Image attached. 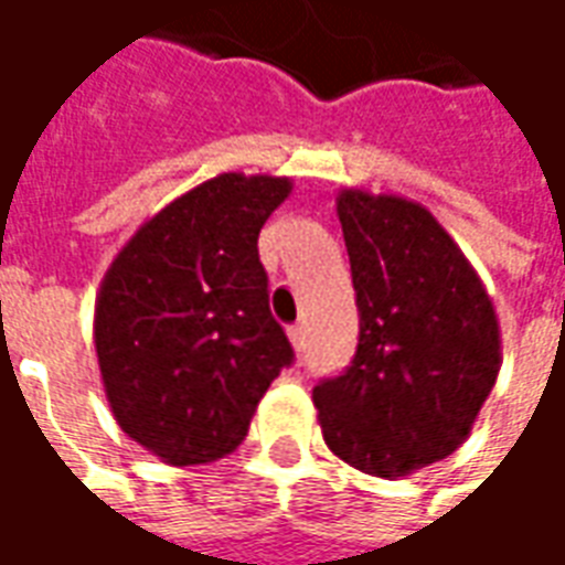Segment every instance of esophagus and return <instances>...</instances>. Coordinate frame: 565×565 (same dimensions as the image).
I'll return each instance as SVG.
<instances>
[{"label":"esophagus","instance_id":"esophagus-1","mask_svg":"<svg viewBox=\"0 0 565 565\" xmlns=\"http://www.w3.org/2000/svg\"><path fill=\"white\" fill-rule=\"evenodd\" d=\"M289 341H291V348L301 353V350H305V326H291Z\"/></svg>","mask_w":565,"mask_h":565}]
</instances>
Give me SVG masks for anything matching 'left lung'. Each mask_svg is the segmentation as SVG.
I'll list each match as a JSON object with an SVG mask.
<instances>
[{
	"mask_svg": "<svg viewBox=\"0 0 565 565\" xmlns=\"http://www.w3.org/2000/svg\"><path fill=\"white\" fill-rule=\"evenodd\" d=\"M360 344L313 387L322 439L350 468L396 480L452 455L492 394L501 329L483 279L424 205L338 193Z\"/></svg>",
	"mask_w": 565,
	"mask_h": 565,
	"instance_id": "8db88e82",
	"label": "left lung"
}]
</instances>
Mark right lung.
<instances>
[{
  "label": "right lung",
  "mask_w": 565,
  "mask_h": 565,
  "mask_svg": "<svg viewBox=\"0 0 565 565\" xmlns=\"http://www.w3.org/2000/svg\"><path fill=\"white\" fill-rule=\"evenodd\" d=\"M291 181L224 171L147 217L100 279L95 350L116 424L166 465H209L248 434L291 344L270 313L264 221Z\"/></svg>",
  "instance_id": "1"
}]
</instances>
